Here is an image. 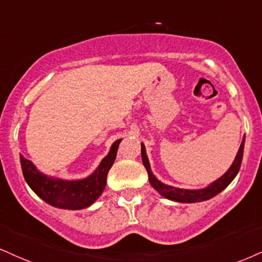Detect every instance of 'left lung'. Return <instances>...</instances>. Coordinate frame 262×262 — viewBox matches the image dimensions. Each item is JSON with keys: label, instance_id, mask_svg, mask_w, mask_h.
Instances as JSON below:
<instances>
[{"label": "left lung", "instance_id": "obj_1", "mask_svg": "<svg viewBox=\"0 0 262 262\" xmlns=\"http://www.w3.org/2000/svg\"><path fill=\"white\" fill-rule=\"evenodd\" d=\"M244 141H245V138L243 139L241 147H239L238 150L237 156H235L234 161H233L232 166L229 167L228 171H227L222 177L217 179V181L211 183L210 185H207L206 188L196 189V190L174 188V187H171V185L163 184L162 182H160L159 179L152 174V172H151L150 162L146 156V151H145V146L143 143H141V160H143L145 168H146L147 174H149L150 184L152 185V188L156 189L162 196H165L169 200L178 201V203H199V201L209 200L211 198L216 196L217 194L221 193L223 189L228 187L229 183L235 178V176L238 174L239 168H241V165H242L243 152H244Z\"/></svg>", "mask_w": 262, "mask_h": 262}]
</instances>
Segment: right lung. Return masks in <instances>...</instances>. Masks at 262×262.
Masks as SVG:
<instances>
[{"instance_id":"1","label":"right lung","mask_w":262,"mask_h":262,"mask_svg":"<svg viewBox=\"0 0 262 262\" xmlns=\"http://www.w3.org/2000/svg\"><path fill=\"white\" fill-rule=\"evenodd\" d=\"M121 141L122 139H118L112 144L110 152L101 161L93 174L79 181H63L47 177L37 171L33 162L20 155L21 171L28 185L45 203L58 209H85L95 203L97 198L102 194L106 187L107 173L115 162Z\"/></svg>"}]
</instances>
